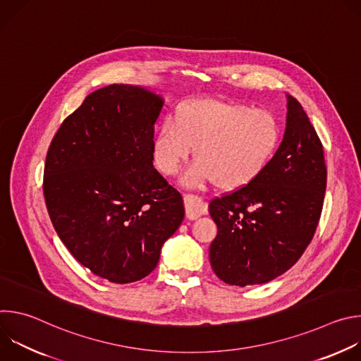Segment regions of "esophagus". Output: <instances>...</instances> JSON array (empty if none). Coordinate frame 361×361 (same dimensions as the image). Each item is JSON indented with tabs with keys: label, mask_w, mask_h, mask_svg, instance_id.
I'll return each mask as SVG.
<instances>
[{
	"label": "esophagus",
	"mask_w": 361,
	"mask_h": 361,
	"mask_svg": "<svg viewBox=\"0 0 361 361\" xmlns=\"http://www.w3.org/2000/svg\"><path fill=\"white\" fill-rule=\"evenodd\" d=\"M184 205L185 214L190 220H195L207 213V205H205V202L200 197L194 194H184Z\"/></svg>",
	"instance_id": "obj_1"
}]
</instances>
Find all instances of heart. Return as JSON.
I'll list each match as a JSON object with an SVG mask.
<instances>
[{
  "instance_id": "b5f03b06",
  "label": "heart",
  "mask_w": 361,
  "mask_h": 361,
  "mask_svg": "<svg viewBox=\"0 0 361 361\" xmlns=\"http://www.w3.org/2000/svg\"><path fill=\"white\" fill-rule=\"evenodd\" d=\"M281 127L264 109L240 102L191 101L163 121L152 140L157 169L176 174L195 145L198 159L185 173L187 185L214 181L224 190L241 188L259 177L280 145Z\"/></svg>"
}]
</instances>
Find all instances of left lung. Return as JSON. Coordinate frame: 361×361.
Returning <instances> with one entry per match:
<instances>
[{"mask_svg": "<svg viewBox=\"0 0 361 361\" xmlns=\"http://www.w3.org/2000/svg\"><path fill=\"white\" fill-rule=\"evenodd\" d=\"M283 141L250 184L212 200L216 276L231 286L264 284L291 269L316 233L327 184L322 141L300 102L287 95Z\"/></svg>", "mask_w": 361, "mask_h": 361, "instance_id": "1", "label": "left lung"}]
</instances>
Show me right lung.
Segmentation results:
<instances>
[{"instance_id":"1","label":"right lung","mask_w":361,"mask_h":361,"mask_svg":"<svg viewBox=\"0 0 361 361\" xmlns=\"http://www.w3.org/2000/svg\"><path fill=\"white\" fill-rule=\"evenodd\" d=\"M163 104L144 87L99 88L63 121L47 152L49 219L74 259L111 283L147 277L184 219L181 194L152 166Z\"/></svg>"}]
</instances>
